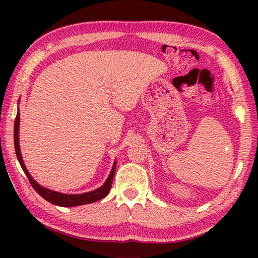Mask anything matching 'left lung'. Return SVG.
Masks as SVG:
<instances>
[{
	"instance_id": "1",
	"label": "left lung",
	"mask_w": 258,
	"mask_h": 258,
	"mask_svg": "<svg viewBox=\"0 0 258 258\" xmlns=\"http://www.w3.org/2000/svg\"><path fill=\"white\" fill-rule=\"evenodd\" d=\"M19 125H20V112L18 109V112H17V117L15 120V128H14L16 155H17V158H18V160H19L21 168H23V171L25 172L26 176L28 177L30 184H32L34 190L36 191L42 198H44L45 200H47V202L51 204L56 205V206L74 207V206H80V205H85V204L98 202V200L104 198L109 194V191H110V187H111L112 178H113V175H115L116 161L113 163L110 175H109L106 184H103L101 187H99V189H97V190L85 192V194H81V195H66V194H62V192H56V191L47 189V187L41 185L40 183L36 182V180H35V178L30 175L29 172L27 171V168H26V166H25L23 156H21L20 146H19Z\"/></svg>"
}]
</instances>
